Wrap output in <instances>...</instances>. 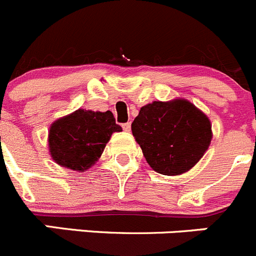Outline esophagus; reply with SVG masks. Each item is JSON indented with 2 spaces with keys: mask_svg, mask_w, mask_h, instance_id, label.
<instances>
[{
  "mask_svg": "<svg viewBox=\"0 0 256 256\" xmlns=\"http://www.w3.org/2000/svg\"><path fill=\"white\" fill-rule=\"evenodd\" d=\"M123 130H126V132H130V123H124L123 124Z\"/></svg>",
  "mask_w": 256,
  "mask_h": 256,
  "instance_id": "34e87169",
  "label": "esophagus"
}]
</instances>
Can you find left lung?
Here are the masks:
<instances>
[{
	"mask_svg": "<svg viewBox=\"0 0 256 256\" xmlns=\"http://www.w3.org/2000/svg\"><path fill=\"white\" fill-rule=\"evenodd\" d=\"M132 133L156 172L177 176L202 158L212 140L210 119L186 99L142 106Z\"/></svg>",
	"mask_w": 256,
	"mask_h": 256,
	"instance_id": "8db88e82",
	"label": "left lung"
}]
</instances>
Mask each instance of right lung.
Returning <instances> with one entry per match:
<instances>
[{
	"instance_id": "1",
	"label": "right lung",
	"mask_w": 256,
	"mask_h": 256,
	"mask_svg": "<svg viewBox=\"0 0 256 256\" xmlns=\"http://www.w3.org/2000/svg\"><path fill=\"white\" fill-rule=\"evenodd\" d=\"M114 132H122V126L110 110L78 109L51 124L48 150L62 167L84 172L99 160Z\"/></svg>"
}]
</instances>
